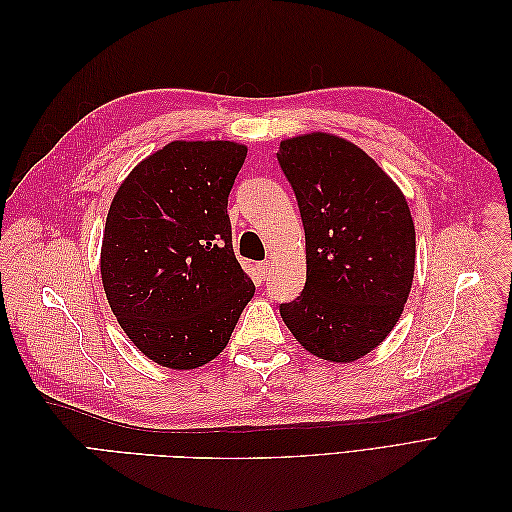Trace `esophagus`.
<instances>
[{"mask_svg":"<svg viewBox=\"0 0 512 512\" xmlns=\"http://www.w3.org/2000/svg\"><path fill=\"white\" fill-rule=\"evenodd\" d=\"M271 269H273V262H269V260L260 262V273H262V277H269V275H271Z\"/></svg>","mask_w":512,"mask_h":512,"instance_id":"34e87169","label":"esophagus"}]
</instances>
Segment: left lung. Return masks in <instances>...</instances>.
<instances>
[{
	"label": "left lung",
	"mask_w": 512,
	"mask_h": 512,
	"mask_svg": "<svg viewBox=\"0 0 512 512\" xmlns=\"http://www.w3.org/2000/svg\"><path fill=\"white\" fill-rule=\"evenodd\" d=\"M305 228L307 280L280 314L324 361L350 363L393 331L414 277V222L404 194L363 149L333 134L277 151Z\"/></svg>",
	"instance_id": "1"
}]
</instances>
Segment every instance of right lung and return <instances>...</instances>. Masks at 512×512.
<instances>
[{
  "label": "right lung",
  "instance_id": "obj_1",
  "mask_svg": "<svg viewBox=\"0 0 512 512\" xmlns=\"http://www.w3.org/2000/svg\"><path fill=\"white\" fill-rule=\"evenodd\" d=\"M247 147L175 141L119 185L102 237V284L151 361L194 369L218 356L254 284L232 250L228 194Z\"/></svg>",
  "mask_w": 512,
  "mask_h": 512
}]
</instances>
